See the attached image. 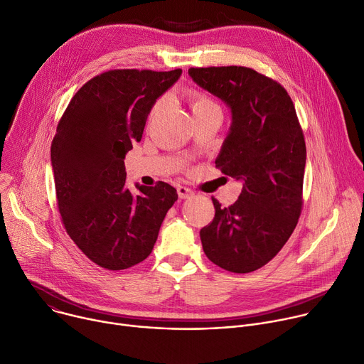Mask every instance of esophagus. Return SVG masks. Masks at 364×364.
<instances>
[{
  "label": "esophagus",
  "mask_w": 364,
  "mask_h": 364,
  "mask_svg": "<svg viewBox=\"0 0 364 364\" xmlns=\"http://www.w3.org/2000/svg\"><path fill=\"white\" fill-rule=\"evenodd\" d=\"M177 193H178V197H180V198H190V197H193V194H194L190 188L181 187V186L177 188Z\"/></svg>",
  "instance_id": "34e87169"
}]
</instances>
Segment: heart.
Here are the masks:
<instances>
[{"label":"heart","instance_id":"1","mask_svg":"<svg viewBox=\"0 0 364 364\" xmlns=\"http://www.w3.org/2000/svg\"><path fill=\"white\" fill-rule=\"evenodd\" d=\"M161 107V103L159 102L157 105H155L154 111H152V115L157 112ZM190 107H191V112L193 115H197L200 112H204L207 109H212V108H218L216 103L213 100H210L207 96L198 93V92H191L190 93Z\"/></svg>","mask_w":364,"mask_h":364}]
</instances>
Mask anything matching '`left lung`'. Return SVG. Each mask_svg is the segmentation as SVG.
Returning a JSON list of instances; mask_svg holds the SVG:
<instances>
[{"mask_svg": "<svg viewBox=\"0 0 364 364\" xmlns=\"http://www.w3.org/2000/svg\"><path fill=\"white\" fill-rule=\"evenodd\" d=\"M188 75L230 109L232 124L215 163L243 186L229 207L212 198L216 213L200 230L203 250L218 267L247 274L267 265L298 223L304 134L287 90L253 69L191 68Z\"/></svg>", "mask_w": 364, "mask_h": 364, "instance_id": "1", "label": "left lung"}]
</instances>
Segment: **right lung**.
Instances as JSON below:
<instances>
[{"mask_svg": "<svg viewBox=\"0 0 364 364\" xmlns=\"http://www.w3.org/2000/svg\"><path fill=\"white\" fill-rule=\"evenodd\" d=\"M181 69L109 70L72 97L51 142V168L63 225L96 265L121 271L151 253L161 223L178 198L164 181L127 186L125 155L141 141L157 99Z\"/></svg>", "mask_w": 364, "mask_h": 364, "instance_id": "add662e5", "label": "right lung"}]
</instances>
